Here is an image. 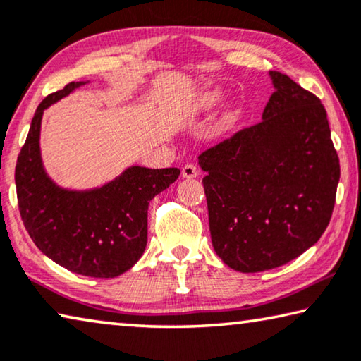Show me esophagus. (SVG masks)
Segmentation results:
<instances>
[{
    "label": "esophagus",
    "mask_w": 361,
    "mask_h": 361,
    "mask_svg": "<svg viewBox=\"0 0 361 361\" xmlns=\"http://www.w3.org/2000/svg\"><path fill=\"white\" fill-rule=\"evenodd\" d=\"M200 174V171L195 164H185L184 168H182V177H185V179H193V177H197Z\"/></svg>",
    "instance_id": "34e87169"
}]
</instances>
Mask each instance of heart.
I'll use <instances>...</instances> for the list:
<instances>
[{
    "instance_id": "obj_1",
    "label": "heart",
    "mask_w": 361,
    "mask_h": 361,
    "mask_svg": "<svg viewBox=\"0 0 361 361\" xmlns=\"http://www.w3.org/2000/svg\"><path fill=\"white\" fill-rule=\"evenodd\" d=\"M221 102V93L218 90H212V92H207L204 95L200 98L198 102V109L202 111H208V109H213L216 104Z\"/></svg>"
}]
</instances>
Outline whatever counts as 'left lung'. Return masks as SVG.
I'll list each match as a JSON object with an SVG mask.
<instances>
[{"instance_id":"obj_1","label":"left lung","mask_w":361,"mask_h":361,"mask_svg":"<svg viewBox=\"0 0 361 361\" xmlns=\"http://www.w3.org/2000/svg\"><path fill=\"white\" fill-rule=\"evenodd\" d=\"M269 77L262 123L198 157L213 248L240 273L277 268L313 247L341 177L319 98L281 72Z\"/></svg>"}]
</instances>
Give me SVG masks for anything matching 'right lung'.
Segmentation results:
<instances>
[{
  "instance_id": "obj_1",
  "label": "right lung",
  "mask_w": 361,
  "mask_h": 361,
  "mask_svg": "<svg viewBox=\"0 0 361 361\" xmlns=\"http://www.w3.org/2000/svg\"><path fill=\"white\" fill-rule=\"evenodd\" d=\"M87 82H71L38 104L16 164L20 218L43 255L75 274L116 277L145 252L148 204L179 177L177 168L129 166L106 184L72 190L48 176L40 130L45 109Z\"/></svg>"
}]
</instances>
